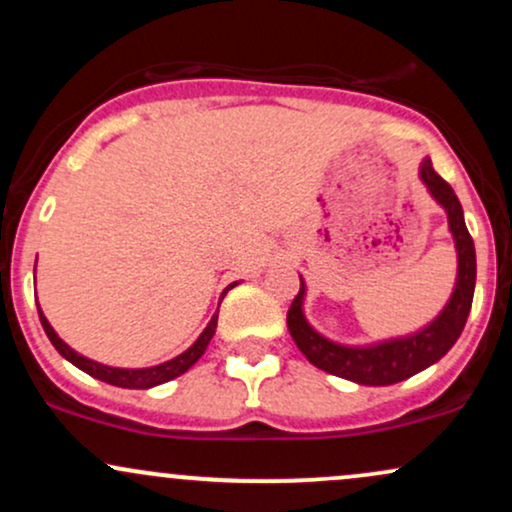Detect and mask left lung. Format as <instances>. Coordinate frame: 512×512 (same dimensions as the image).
Wrapping results in <instances>:
<instances>
[{
	"instance_id": "left-lung-1",
	"label": "left lung",
	"mask_w": 512,
	"mask_h": 512,
	"mask_svg": "<svg viewBox=\"0 0 512 512\" xmlns=\"http://www.w3.org/2000/svg\"><path fill=\"white\" fill-rule=\"evenodd\" d=\"M419 173L431 197L448 211L450 233L455 238L457 248L455 291H452L443 313L431 325L424 327L421 332L411 334V337L390 339V342H380L375 346H342L317 334L305 322V284L301 279V291L293 298L289 315H286V325H289L293 342L303 351L305 358L320 370L351 380V383L395 385L399 380H407L411 375L433 366L457 342V337L464 330L469 310H472L474 284H477V252H474V240L469 236L467 226H464L462 204L455 190L433 170L431 158L421 163Z\"/></svg>"
}]
</instances>
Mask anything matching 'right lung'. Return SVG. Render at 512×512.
I'll return each instance as SVG.
<instances>
[{
  "mask_svg": "<svg viewBox=\"0 0 512 512\" xmlns=\"http://www.w3.org/2000/svg\"><path fill=\"white\" fill-rule=\"evenodd\" d=\"M228 289H231V286H228ZM226 291H223V293H226ZM38 315H40V325H43V330H45V334H48V339L52 342V346H55V349L60 351V354L67 358L69 363H74L76 368H81V370H84V373L93 375V378L103 380V383L117 385V387H129V390H149V387L168 383V380L178 378V375L185 373V370H190L199 361V358H202L204 351H207L211 337H214V332H216V320H219V313H216L214 317H211L207 330L199 334L197 342L192 344L190 349L185 351V354L170 358V361L161 363V366H151V368H110V366H103V363L91 361V358L76 354L74 349H69V346L64 344L60 337H57L55 330H52L48 317L43 315V310H40V308H38Z\"/></svg>",
  "mask_w": 512,
  "mask_h": 512,
  "instance_id": "1",
  "label": "right lung"
}]
</instances>
